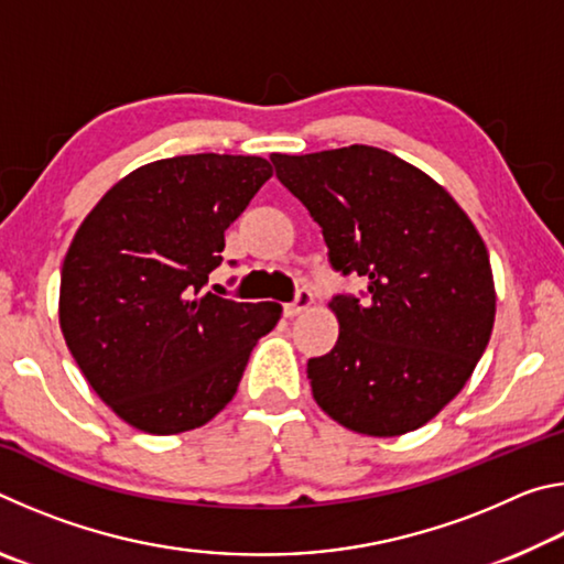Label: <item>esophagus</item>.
I'll return each mask as SVG.
<instances>
[{"instance_id": "1", "label": "esophagus", "mask_w": 564, "mask_h": 564, "mask_svg": "<svg viewBox=\"0 0 564 564\" xmlns=\"http://www.w3.org/2000/svg\"><path fill=\"white\" fill-rule=\"evenodd\" d=\"M313 303H316V299H313V293H311L308 289H301L299 293H295V301H293V303H285V305H283L285 318H295V316H301V313L308 311Z\"/></svg>"}]
</instances>
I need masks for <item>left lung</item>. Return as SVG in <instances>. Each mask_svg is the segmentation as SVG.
<instances>
[{
    "label": "left lung",
    "mask_w": 564,
    "mask_h": 564,
    "mask_svg": "<svg viewBox=\"0 0 564 564\" xmlns=\"http://www.w3.org/2000/svg\"><path fill=\"white\" fill-rule=\"evenodd\" d=\"M275 176L323 228L330 265L366 295H336L338 340L308 360L323 413L352 433L417 431L460 393L495 323L490 256L425 171L376 147L271 154Z\"/></svg>",
    "instance_id": "obj_1"
}]
</instances>
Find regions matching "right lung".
<instances>
[{"label": "right lung", "mask_w": 564, "mask_h": 564, "mask_svg": "<svg viewBox=\"0 0 564 564\" xmlns=\"http://www.w3.org/2000/svg\"><path fill=\"white\" fill-rule=\"evenodd\" d=\"M273 169L261 156L191 154L147 164L84 218L66 251L59 326L104 403L151 435L206 425L231 403L281 305L204 293L224 231Z\"/></svg>", "instance_id": "1"}]
</instances>
